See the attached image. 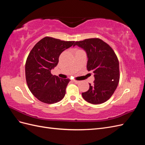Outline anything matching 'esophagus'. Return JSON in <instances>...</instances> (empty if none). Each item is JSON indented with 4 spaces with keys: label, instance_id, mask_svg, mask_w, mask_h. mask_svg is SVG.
I'll use <instances>...</instances> for the list:
<instances>
[{
    "label": "esophagus",
    "instance_id": "34e87169",
    "mask_svg": "<svg viewBox=\"0 0 145 145\" xmlns=\"http://www.w3.org/2000/svg\"><path fill=\"white\" fill-rule=\"evenodd\" d=\"M73 82L76 83H78L80 82V81H78V80H73Z\"/></svg>",
    "mask_w": 145,
    "mask_h": 145
}]
</instances>
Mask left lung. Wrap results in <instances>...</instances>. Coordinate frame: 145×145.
I'll list each match as a JSON object with an SVG mask.
<instances>
[{"label":"left lung","instance_id":"left-lung-1","mask_svg":"<svg viewBox=\"0 0 145 145\" xmlns=\"http://www.w3.org/2000/svg\"><path fill=\"white\" fill-rule=\"evenodd\" d=\"M77 45L86 52L87 70L93 71L95 80L89 89L82 93L88 102L97 105L106 102L112 95L120 79L119 63L112 48L99 38L77 41Z\"/></svg>","mask_w":145,"mask_h":145}]
</instances>
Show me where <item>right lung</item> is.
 <instances>
[{
    "instance_id": "1",
    "label": "right lung",
    "mask_w": 145,
    "mask_h": 145,
    "mask_svg": "<svg viewBox=\"0 0 145 145\" xmlns=\"http://www.w3.org/2000/svg\"><path fill=\"white\" fill-rule=\"evenodd\" d=\"M74 43L45 37L31 50L25 63L26 81L30 91L40 102L52 104L64 97L70 80L53 76L51 70L57 65L60 54Z\"/></svg>"
}]
</instances>
